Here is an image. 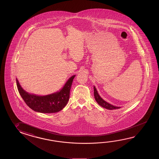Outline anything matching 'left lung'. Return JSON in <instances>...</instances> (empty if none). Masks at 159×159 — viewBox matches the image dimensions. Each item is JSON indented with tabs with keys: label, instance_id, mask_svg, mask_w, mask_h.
Returning a JSON list of instances; mask_svg holds the SVG:
<instances>
[{
	"label": "left lung",
	"instance_id": "1",
	"mask_svg": "<svg viewBox=\"0 0 159 159\" xmlns=\"http://www.w3.org/2000/svg\"><path fill=\"white\" fill-rule=\"evenodd\" d=\"M94 88V96L95 100L96 101L98 104L100 105L101 107H102L104 108H105L107 109H109V110H113V109H120V107H117L116 106H114L111 104H109L107 102V101H104L101 97L100 96V95L97 92V89L96 87H93Z\"/></svg>",
	"mask_w": 159,
	"mask_h": 159
}]
</instances>
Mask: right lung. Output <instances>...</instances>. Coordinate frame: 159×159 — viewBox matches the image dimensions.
<instances>
[{"label": "right lung", "mask_w": 159, "mask_h": 159, "mask_svg": "<svg viewBox=\"0 0 159 159\" xmlns=\"http://www.w3.org/2000/svg\"><path fill=\"white\" fill-rule=\"evenodd\" d=\"M75 76V75H73L70 78L59 92L46 96H37L26 92L16 79L17 87L20 96L30 109L42 113H54L62 110L67 104Z\"/></svg>", "instance_id": "obj_1"}]
</instances>
